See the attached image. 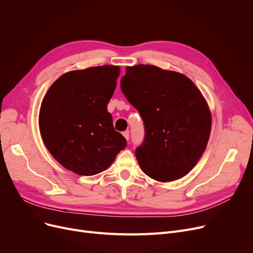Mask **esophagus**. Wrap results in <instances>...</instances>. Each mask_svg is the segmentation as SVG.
I'll return each mask as SVG.
<instances>
[{
	"mask_svg": "<svg viewBox=\"0 0 253 253\" xmlns=\"http://www.w3.org/2000/svg\"><path fill=\"white\" fill-rule=\"evenodd\" d=\"M123 136H124V137H125L127 140H129V131H128V130L123 132Z\"/></svg>",
	"mask_w": 253,
	"mask_h": 253,
	"instance_id": "1",
	"label": "esophagus"
}]
</instances>
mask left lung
I'll list each match as a JSON object with an SVG mask.
<instances>
[{
	"label": "left lung",
	"instance_id": "obj_1",
	"mask_svg": "<svg viewBox=\"0 0 253 253\" xmlns=\"http://www.w3.org/2000/svg\"><path fill=\"white\" fill-rule=\"evenodd\" d=\"M121 89L143 120L145 135L135 156L144 173L162 182L187 175L211 131V113L200 90L184 75L149 64L127 66Z\"/></svg>",
	"mask_w": 253,
	"mask_h": 253
}]
</instances>
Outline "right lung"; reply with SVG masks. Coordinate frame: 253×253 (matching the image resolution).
Returning <instances> with one entry per match:
<instances>
[{"label": "right lung", "instance_id": "right-lung-1", "mask_svg": "<svg viewBox=\"0 0 253 253\" xmlns=\"http://www.w3.org/2000/svg\"><path fill=\"white\" fill-rule=\"evenodd\" d=\"M119 75L116 65L65 73L42 100L39 127L45 147L59 164L79 175L108 169L126 147L106 110Z\"/></svg>", "mask_w": 253, "mask_h": 253}]
</instances>
